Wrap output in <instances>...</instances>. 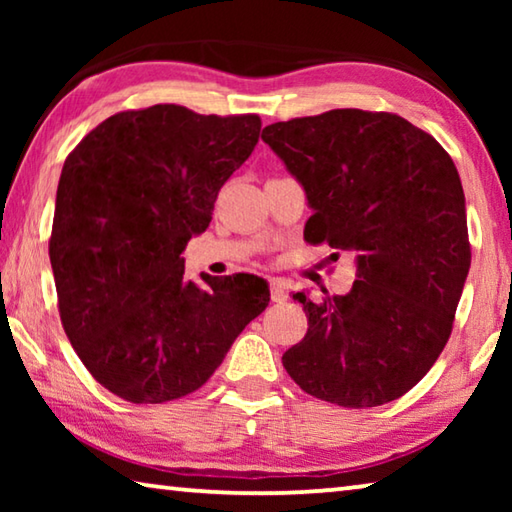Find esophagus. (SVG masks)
<instances>
[{"label":"esophagus","instance_id":"obj_1","mask_svg":"<svg viewBox=\"0 0 512 512\" xmlns=\"http://www.w3.org/2000/svg\"><path fill=\"white\" fill-rule=\"evenodd\" d=\"M287 298H289V289H287V284H284V280H273L271 282V300L284 302Z\"/></svg>","mask_w":512,"mask_h":512}]
</instances>
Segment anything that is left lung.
<instances>
[{
	"mask_svg": "<svg viewBox=\"0 0 512 512\" xmlns=\"http://www.w3.org/2000/svg\"><path fill=\"white\" fill-rule=\"evenodd\" d=\"M262 140L305 189V239L357 250L345 296H293L309 329L284 368L305 393L348 409L397 400L443 352L470 273L452 158L406 119L357 108L277 121Z\"/></svg>",
	"mask_w": 512,
	"mask_h": 512,
	"instance_id": "8db88e82",
	"label": "left lung"
}]
</instances>
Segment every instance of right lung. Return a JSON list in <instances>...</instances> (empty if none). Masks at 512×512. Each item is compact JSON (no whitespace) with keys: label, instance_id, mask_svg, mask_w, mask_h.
<instances>
[{"label":"right lung","instance_id":"right-lung-1","mask_svg":"<svg viewBox=\"0 0 512 512\" xmlns=\"http://www.w3.org/2000/svg\"><path fill=\"white\" fill-rule=\"evenodd\" d=\"M257 115L160 103L117 112L69 153L49 259L72 348L110 393L162 404L201 388L268 307L262 277H183L225 180L257 146Z\"/></svg>","mask_w":512,"mask_h":512}]
</instances>
